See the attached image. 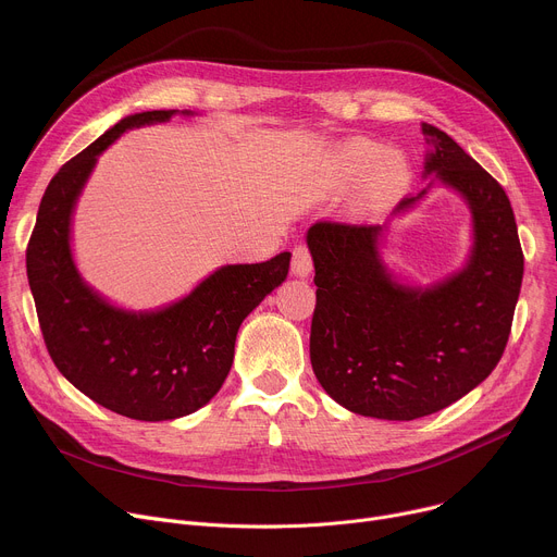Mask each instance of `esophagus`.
<instances>
[{"label": "esophagus", "mask_w": 557, "mask_h": 557, "mask_svg": "<svg viewBox=\"0 0 557 557\" xmlns=\"http://www.w3.org/2000/svg\"><path fill=\"white\" fill-rule=\"evenodd\" d=\"M290 271L299 277H308L312 271V253L306 245H295L293 249V260H290Z\"/></svg>", "instance_id": "34e87169"}]
</instances>
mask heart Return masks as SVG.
Listing matches in <instances>:
<instances>
[{
  "label": "heart",
  "instance_id": "b5f03b06",
  "mask_svg": "<svg viewBox=\"0 0 557 557\" xmlns=\"http://www.w3.org/2000/svg\"><path fill=\"white\" fill-rule=\"evenodd\" d=\"M381 153H383V149L374 143H357V145L348 147L342 153V161H339L344 176L348 181H363L374 170L375 163L381 160ZM404 172L406 170H404L401 158L399 156H387L374 172L372 189L374 191L394 189L396 185L404 181Z\"/></svg>",
  "mask_w": 557,
  "mask_h": 557
}]
</instances>
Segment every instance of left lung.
Here are the masks:
<instances>
[{
  "mask_svg": "<svg viewBox=\"0 0 557 557\" xmlns=\"http://www.w3.org/2000/svg\"><path fill=\"white\" fill-rule=\"evenodd\" d=\"M423 132L434 143L425 174L462 194L473 215V251L458 275L425 290L392 282L376 253L379 224L320 220L306 235L317 286L312 372L339 406L385 421L434 414L492 374L524 271L505 189L443 129Z\"/></svg>",
  "mask_w": 557,
  "mask_h": 557,
  "instance_id": "obj_1",
  "label": "left lung"
}]
</instances>
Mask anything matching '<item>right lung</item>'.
<instances>
[{"label":"right lung","mask_w":557,"mask_h":557,"mask_svg":"<svg viewBox=\"0 0 557 557\" xmlns=\"http://www.w3.org/2000/svg\"><path fill=\"white\" fill-rule=\"evenodd\" d=\"M176 110L123 119L54 174L26 249L41 335L59 372L90 399L136 421H172L209 404L224 383L245 317L286 280L290 253L228 264L191 295L156 312H125L78 277L70 215L97 156L125 129L168 121Z\"/></svg>","instance_id":"right-lung-1"}]
</instances>
